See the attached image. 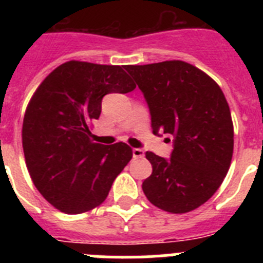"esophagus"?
Returning <instances> with one entry per match:
<instances>
[{
  "instance_id": "34e87169",
  "label": "esophagus",
  "mask_w": 263,
  "mask_h": 263,
  "mask_svg": "<svg viewBox=\"0 0 263 263\" xmlns=\"http://www.w3.org/2000/svg\"><path fill=\"white\" fill-rule=\"evenodd\" d=\"M145 155L142 148H133V157L134 158H142Z\"/></svg>"
}]
</instances>
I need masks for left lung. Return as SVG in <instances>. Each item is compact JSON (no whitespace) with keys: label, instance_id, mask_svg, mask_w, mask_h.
<instances>
[{"label":"left lung","instance_id":"left-lung-1","mask_svg":"<svg viewBox=\"0 0 263 263\" xmlns=\"http://www.w3.org/2000/svg\"><path fill=\"white\" fill-rule=\"evenodd\" d=\"M143 92L153 133L174 136L170 159L152 152L142 190L152 204L170 213L196 210L215 195L231 167L234 132L221 88L183 60L126 66Z\"/></svg>","mask_w":263,"mask_h":263}]
</instances>
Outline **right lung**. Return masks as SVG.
Masks as SVG:
<instances>
[{"label":"right lung","instance_id":"1","mask_svg":"<svg viewBox=\"0 0 263 263\" xmlns=\"http://www.w3.org/2000/svg\"><path fill=\"white\" fill-rule=\"evenodd\" d=\"M124 68L69 60L42 81L27 104L22 125L26 167L36 190L60 212L78 215L103 204L133 158L126 143L90 139L103 97L136 88Z\"/></svg>","mask_w":263,"mask_h":263}]
</instances>
